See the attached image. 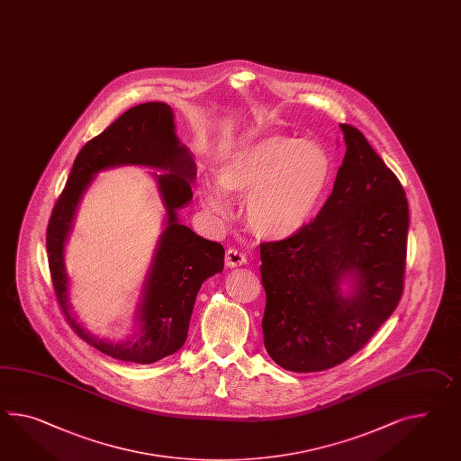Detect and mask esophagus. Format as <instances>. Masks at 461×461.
<instances>
[{"label": "esophagus", "instance_id": "1", "mask_svg": "<svg viewBox=\"0 0 461 461\" xmlns=\"http://www.w3.org/2000/svg\"><path fill=\"white\" fill-rule=\"evenodd\" d=\"M225 263L226 267H230V268L241 267V265L247 263V257L241 251H238L236 248H228L225 255Z\"/></svg>", "mask_w": 461, "mask_h": 461}]
</instances>
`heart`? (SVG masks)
<instances>
[{"label":"heart","mask_w":461,"mask_h":461,"mask_svg":"<svg viewBox=\"0 0 461 461\" xmlns=\"http://www.w3.org/2000/svg\"><path fill=\"white\" fill-rule=\"evenodd\" d=\"M330 176L331 158L325 148L285 135L247 141L230 151L216 169L221 190L247 198L249 230L275 241L296 235L312 220ZM200 196L214 214L230 212L222 191L203 185Z\"/></svg>","instance_id":"b5f03b06"}]
</instances>
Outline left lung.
<instances>
[{"label":"left lung","instance_id":"obj_1","mask_svg":"<svg viewBox=\"0 0 461 461\" xmlns=\"http://www.w3.org/2000/svg\"><path fill=\"white\" fill-rule=\"evenodd\" d=\"M333 191L296 235L259 245L263 341L285 370L333 368L363 348L403 294L408 202L393 171L351 124ZM349 280L345 295L340 283Z\"/></svg>","mask_w":461,"mask_h":461}]
</instances>
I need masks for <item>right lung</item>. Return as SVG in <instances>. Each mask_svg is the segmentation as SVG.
I'll return each instance as SVG.
<instances>
[{"instance_id":"right-lung-1","label":"right lung","mask_w":461,"mask_h":461,"mask_svg":"<svg viewBox=\"0 0 461 461\" xmlns=\"http://www.w3.org/2000/svg\"><path fill=\"white\" fill-rule=\"evenodd\" d=\"M138 164L168 170L157 176L167 208V228L158 240L139 307L136 337L113 344L90 336L76 323L67 303L62 251L82 193L103 168ZM196 175L188 148L175 133L173 110L167 103H143L124 112L103 133L81 148L46 230V251L58 303L73 331L91 347L122 361L149 365L173 355L188 337L193 304L203 281L223 271L225 249L178 221L176 210L193 198Z\"/></svg>"}]
</instances>
